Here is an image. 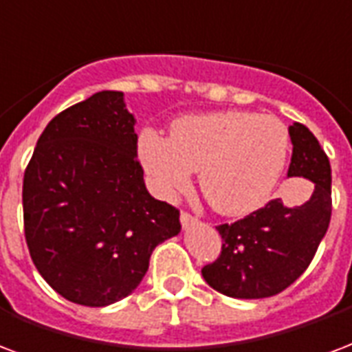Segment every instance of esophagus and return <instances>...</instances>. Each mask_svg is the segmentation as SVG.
Returning a JSON list of instances; mask_svg holds the SVG:
<instances>
[{
  "label": "esophagus",
  "instance_id": "obj_1",
  "mask_svg": "<svg viewBox=\"0 0 352 352\" xmlns=\"http://www.w3.org/2000/svg\"><path fill=\"white\" fill-rule=\"evenodd\" d=\"M181 223H183V228H190V226H194V223H197V218L194 214H190V212H186V210H183L181 212Z\"/></svg>",
  "mask_w": 352,
  "mask_h": 352
}]
</instances>
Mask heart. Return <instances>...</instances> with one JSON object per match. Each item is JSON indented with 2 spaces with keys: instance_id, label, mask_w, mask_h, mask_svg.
I'll return each instance as SVG.
<instances>
[{
  "instance_id": "1",
  "label": "heart",
  "mask_w": 352,
  "mask_h": 352,
  "mask_svg": "<svg viewBox=\"0 0 352 352\" xmlns=\"http://www.w3.org/2000/svg\"><path fill=\"white\" fill-rule=\"evenodd\" d=\"M289 134L276 117L223 110L184 116L169 138L143 132L138 153L155 188L175 196L199 171V188L210 207L244 216L269 199L285 168Z\"/></svg>"
}]
</instances>
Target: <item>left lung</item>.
I'll use <instances>...</instances> for the list:
<instances>
[{
  "instance_id": "left-lung-1",
  "label": "left lung",
  "mask_w": 352,
  "mask_h": 352,
  "mask_svg": "<svg viewBox=\"0 0 352 352\" xmlns=\"http://www.w3.org/2000/svg\"><path fill=\"white\" fill-rule=\"evenodd\" d=\"M293 156L287 177L314 183L300 205L272 199L233 223L218 226L220 257L201 274L210 287L233 298H267L282 293L308 269L332 214V173L327 153L308 126H289Z\"/></svg>"
}]
</instances>
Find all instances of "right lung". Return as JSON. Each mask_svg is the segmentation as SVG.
I'll use <instances>...</instances> for the list:
<instances>
[{"label": "right lung", "instance_id": "add662e5", "mask_svg": "<svg viewBox=\"0 0 352 352\" xmlns=\"http://www.w3.org/2000/svg\"><path fill=\"white\" fill-rule=\"evenodd\" d=\"M134 124L121 91L95 93L52 119L23 173L30 256L74 304L129 296L153 250L181 231L179 210L145 188Z\"/></svg>", "mask_w": 352, "mask_h": 352}]
</instances>
